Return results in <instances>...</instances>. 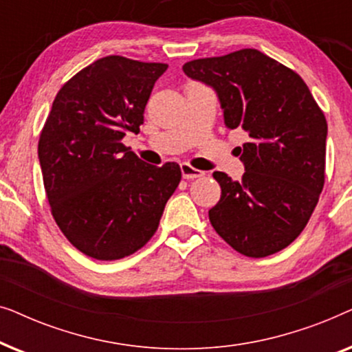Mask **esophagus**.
Here are the masks:
<instances>
[{
    "instance_id": "esophagus-1",
    "label": "esophagus",
    "mask_w": 352,
    "mask_h": 352,
    "mask_svg": "<svg viewBox=\"0 0 352 352\" xmlns=\"http://www.w3.org/2000/svg\"><path fill=\"white\" fill-rule=\"evenodd\" d=\"M181 173H182V177H184V179H195V177H201L205 175L204 171L190 166L189 163H181Z\"/></svg>"
}]
</instances>
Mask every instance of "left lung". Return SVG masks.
<instances>
[{
  "label": "left lung",
  "instance_id": "1",
  "mask_svg": "<svg viewBox=\"0 0 352 352\" xmlns=\"http://www.w3.org/2000/svg\"><path fill=\"white\" fill-rule=\"evenodd\" d=\"M218 94L224 123L250 142L242 181L214 171L221 199L208 211L235 252L264 258L288 247L306 228L325 182L327 120L296 72L258 50H240L182 65Z\"/></svg>",
  "mask_w": 352,
  "mask_h": 352
}]
</instances>
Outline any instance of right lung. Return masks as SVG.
<instances>
[{
  "label": "right lung",
  "mask_w": 352,
  "mask_h": 352,
  "mask_svg": "<svg viewBox=\"0 0 352 352\" xmlns=\"http://www.w3.org/2000/svg\"><path fill=\"white\" fill-rule=\"evenodd\" d=\"M166 64L107 56L57 93L38 142L51 213L76 250L100 261L129 256L155 234L181 181L175 162L153 166L124 146Z\"/></svg>",
  "instance_id": "1"
}]
</instances>
